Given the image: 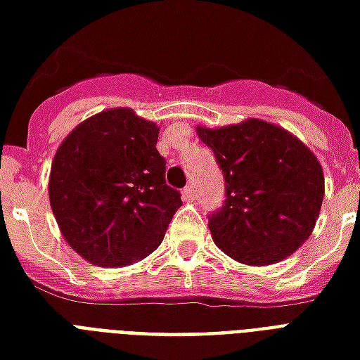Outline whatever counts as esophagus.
Here are the masks:
<instances>
[{
  "instance_id": "obj_1",
  "label": "esophagus",
  "mask_w": 360,
  "mask_h": 360,
  "mask_svg": "<svg viewBox=\"0 0 360 360\" xmlns=\"http://www.w3.org/2000/svg\"><path fill=\"white\" fill-rule=\"evenodd\" d=\"M194 196H196V188H194L193 185H187V187L183 188V198H185V200H193Z\"/></svg>"
}]
</instances>
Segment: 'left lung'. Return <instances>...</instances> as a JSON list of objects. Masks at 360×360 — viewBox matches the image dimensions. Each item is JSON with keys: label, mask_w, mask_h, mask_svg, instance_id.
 Wrapping results in <instances>:
<instances>
[{"label": "left lung", "mask_w": 360, "mask_h": 360, "mask_svg": "<svg viewBox=\"0 0 360 360\" xmlns=\"http://www.w3.org/2000/svg\"><path fill=\"white\" fill-rule=\"evenodd\" d=\"M196 131L225 177V202L207 221L215 244L246 265L294 254L313 233L324 196L315 154L290 131L257 118Z\"/></svg>", "instance_id": "obj_1"}]
</instances>
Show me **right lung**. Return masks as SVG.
Wrapping results in <instances>:
<instances>
[{
	"label": "right lung",
	"instance_id": "1",
	"mask_svg": "<svg viewBox=\"0 0 360 360\" xmlns=\"http://www.w3.org/2000/svg\"><path fill=\"white\" fill-rule=\"evenodd\" d=\"M160 127L131 108L82 122L53 158L49 202L60 233L84 259L124 267L160 246L179 191L166 185Z\"/></svg>",
	"mask_w": 360,
	"mask_h": 360
}]
</instances>
